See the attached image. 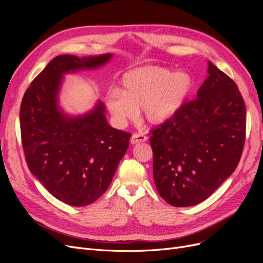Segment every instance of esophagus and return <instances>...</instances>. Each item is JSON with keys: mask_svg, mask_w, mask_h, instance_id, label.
Masks as SVG:
<instances>
[{"mask_svg": "<svg viewBox=\"0 0 263 263\" xmlns=\"http://www.w3.org/2000/svg\"><path fill=\"white\" fill-rule=\"evenodd\" d=\"M147 139H148V137L145 136V135H142V134H134L133 136H132L130 142H132L133 145H135V144H138V142H145V141H147Z\"/></svg>", "mask_w": 263, "mask_h": 263, "instance_id": "esophagus-1", "label": "esophagus"}]
</instances>
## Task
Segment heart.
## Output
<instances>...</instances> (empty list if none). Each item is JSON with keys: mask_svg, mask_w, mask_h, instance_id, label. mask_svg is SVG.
<instances>
[{"mask_svg": "<svg viewBox=\"0 0 263 263\" xmlns=\"http://www.w3.org/2000/svg\"><path fill=\"white\" fill-rule=\"evenodd\" d=\"M195 80L186 70L173 72L161 66L129 70L121 80V89L109 90L105 104L118 124L142 117L153 126H161L176 116L194 90Z\"/></svg>", "mask_w": 263, "mask_h": 263, "instance_id": "obj_1", "label": "heart"}]
</instances>
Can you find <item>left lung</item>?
Listing matches in <instances>:
<instances>
[{
	"label": "left lung",
	"mask_w": 263,
	"mask_h": 263,
	"mask_svg": "<svg viewBox=\"0 0 263 263\" xmlns=\"http://www.w3.org/2000/svg\"><path fill=\"white\" fill-rule=\"evenodd\" d=\"M196 99L151 130L158 193L176 208L203 202L236 170L246 136V106L236 83L209 61Z\"/></svg>",
	"instance_id": "8db88e82"
}]
</instances>
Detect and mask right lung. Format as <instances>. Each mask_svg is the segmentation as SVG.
I'll use <instances>...</instances> for the list:
<instances>
[{"label":"right lung","instance_id":"1","mask_svg":"<svg viewBox=\"0 0 263 263\" xmlns=\"http://www.w3.org/2000/svg\"><path fill=\"white\" fill-rule=\"evenodd\" d=\"M113 53L61 54L30 83L22 101V144L28 169L57 200L85 206L103 195L129 146L130 134L110 127L99 100L82 115L59 104L65 74L104 67Z\"/></svg>","mask_w":263,"mask_h":263}]
</instances>
